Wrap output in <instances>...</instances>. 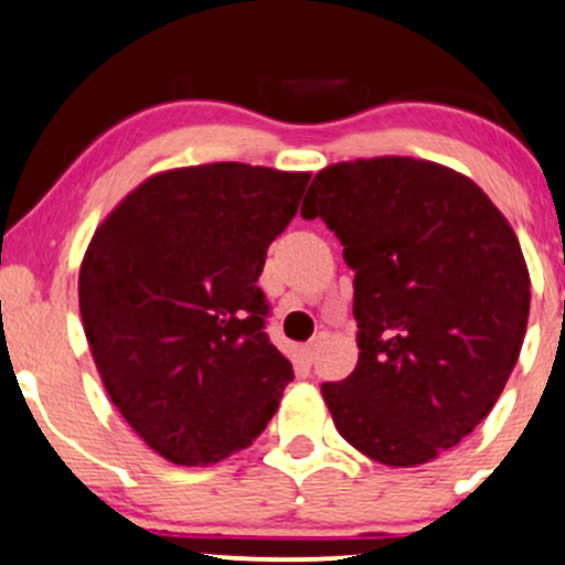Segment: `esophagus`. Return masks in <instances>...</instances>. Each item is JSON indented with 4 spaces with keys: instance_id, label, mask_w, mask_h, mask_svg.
I'll use <instances>...</instances> for the list:
<instances>
[{
    "instance_id": "esophagus-1",
    "label": "esophagus",
    "mask_w": 565,
    "mask_h": 565,
    "mask_svg": "<svg viewBox=\"0 0 565 565\" xmlns=\"http://www.w3.org/2000/svg\"><path fill=\"white\" fill-rule=\"evenodd\" d=\"M316 353H319V340H311V343L302 345V356H306L308 362H313Z\"/></svg>"
}]
</instances>
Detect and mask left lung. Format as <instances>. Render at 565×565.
<instances>
[{"label": "left lung", "instance_id": "obj_1", "mask_svg": "<svg viewBox=\"0 0 565 565\" xmlns=\"http://www.w3.org/2000/svg\"><path fill=\"white\" fill-rule=\"evenodd\" d=\"M353 270L359 362L321 383L334 426L386 467L454 448L504 392L531 306L510 222L475 182L413 158L319 171L302 201Z\"/></svg>", "mask_w": 565, "mask_h": 565}]
</instances>
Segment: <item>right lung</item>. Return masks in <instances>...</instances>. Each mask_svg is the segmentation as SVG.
Instances as JSON below:
<instances>
[{
    "label": "right lung",
    "mask_w": 565,
    "mask_h": 565,
    "mask_svg": "<svg viewBox=\"0 0 565 565\" xmlns=\"http://www.w3.org/2000/svg\"><path fill=\"white\" fill-rule=\"evenodd\" d=\"M308 179L244 163L166 171L93 235L79 268L85 338L117 411L173 463L246 448L295 377L265 332L257 278Z\"/></svg>",
    "instance_id": "add662e5"
}]
</instances>
